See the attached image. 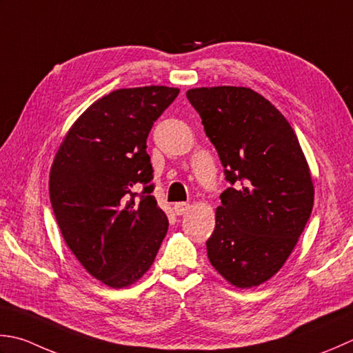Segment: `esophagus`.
<instances>
[{
	"label": "esophagus",
	"mask_w": 353,
	"mask_h": 353,
	"mask_svg": "<svg viewBox=\"0 0 353 353\" xmlns=\"http://www.w3.org/2000/svg\"><path fill=\"white\" fill-rule=\"evenodd\" d=\"M188 210H190V203L179 202L174 205V212L177 214V216H182V214H185Z\"/></svg>",
	"instance_id": "esophagus-1"
}]
</instances>
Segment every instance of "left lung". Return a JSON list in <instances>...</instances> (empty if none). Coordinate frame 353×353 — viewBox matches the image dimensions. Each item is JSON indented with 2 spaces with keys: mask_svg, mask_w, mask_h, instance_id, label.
<instances>
[{
  "mask_svg": "<svg viewBox=\"0 0 353 353\" xmlns=\"http://www.w3.org/2000/svg\"><path fill=\"white\" fill-rule=\"evenodd\" d=\"M186 98L225 168L226 188L206 241L212 268L240 289L277 274L314 206V183L291 123L246 87H200Z\"/></svg>",
  "mask_w": 353,
  "mask_h": 353,
  "instance_id": "8db88e82",
  "label": "left lung"
}]
</instances>
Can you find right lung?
<instances>
[{"label":"right lung","mask_w":353,"mask_h":353,"mask_svg":"<svg viewBox=\"0 0 353 353\" xmlns=\"http://www.w3.org/2000/svg\"><path fill=\"white\" fill-rule=\"evenodd\" d=\"M179 88H119L93 102L54 154L48 191L65 245L85 271L114 289L148 271L168 231L151 196L147 137ZM143 188L139 203L134 191Z\"/></svg>","instance_id":"right-lung-1"}]
</instances>
